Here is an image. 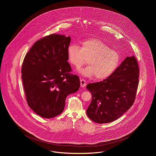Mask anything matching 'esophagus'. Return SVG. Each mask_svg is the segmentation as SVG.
<instances>
[{
  "label": "esophagus",
  "instance_id": "obj_1",
  "mask_svg": "<svg viewBox=\"0 0 156 156\" xmlns=\"http://www.w3.org/2000/svg\"><path fill=\"white\" fill-rule=\"evenodd\" d=\"M86 85H87V82H86V81H85V80H83V79H80V86H81V87L83 88V87H85Z\"/></svg>",
  "mask_w": 156,
  "mask_h": 156
}]
</instances>
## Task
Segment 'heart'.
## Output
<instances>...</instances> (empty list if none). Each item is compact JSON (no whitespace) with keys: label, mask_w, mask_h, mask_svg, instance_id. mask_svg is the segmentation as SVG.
Returning <instances> with one entry per match:
<instances>
[{"label":"heart","mask_w":156,"mask_h":156,"mask_svg":"<svg viewBox=\"0 0 156 156\" xmlns=\"http://www.w3.org/2000/svg\"><path fill=\"white\" fill-rule=\"evenodd\" d=\"M69 62L79 68L87 62L88 66L79 71L85 77L95 76L96 79H107L115 72L120 63L119 53L101 40L91 38L82 42V48L75 44L67 47Z\"/></svg>","instance_id":"obj_1"}]
</instances>
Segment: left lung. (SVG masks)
Instances as JSON below:
<instances>
[{
	"label": "left lung",
	"mask_w": 156,
	"mask_h": 156,
	"mask_svg": "<svg viewBox=\"0 0 156 156\" xmlns=\"http://www.w3.org/2000/svg\"><path fill=\"white\" fill-rule=\"evenodd\" d=\"M139 69L134 56L127 57L111 76L89 83L87 88L92 100L87 114L95 122H112L133 105L139 84Z\"/></svg>",
	"instance_id": "left-lung-1"
}]
</instances>
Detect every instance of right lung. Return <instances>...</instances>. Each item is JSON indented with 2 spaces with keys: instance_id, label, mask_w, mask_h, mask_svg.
Instances as JSON below:
<instances>
[{
  "instance_id": "right-lung-1",
  "label": "right lung",
  "mask_w": 156,
  "mask_h": 156,
  "mask_svg": "<svg viewBox=\"0 0 156 156\" xmlns=\"http://www.w3.org/2000/svg\"><path fill=\"white\" fill-rule=\"evenodd\" d=\"M70 41V37L51 34L35 42L24 57L22 78L26 100L43 118L61 114L67 96L80 88L79 78L69 73L67 62Z\"/></svg>"
}]
</instances>
